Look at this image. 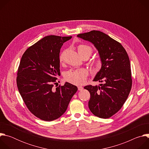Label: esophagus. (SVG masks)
<instances>
[{
    "mask_svg": "<svg viewBox=\"0 0 149 149\" xmlns=\"http://www.w3.org/2000/svg\"><path fill=\"white\" fill-rule=\"evenodd\" d=\"M78 90L79 91H82L83 90V87L82 86H78Z\"/></svg>",
    "mask_w": 149,
    "mask_h": 149,
    "instance_id": "esophagus-1",
    "label": "esophagus"
}]
</instances>
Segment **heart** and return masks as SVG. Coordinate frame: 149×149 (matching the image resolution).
<instances>
[{"label":"heart","mask_w":149,"mask_h":149,"mask_svg":"<svg viewBox=\"0 0 149 149\" xmlns=\"http://www.w3.org/2000/svg\"><path fill=\"white\" fill-rule=\"evenodd\" d=\"M78 51L79 54L89 52L90 54L92 52V48L86 45H79L78 47ZM65 54V51H63L59 55V61H62L64 59V56ZM101 65V62L100 61H97L95 62V66L96 68H98ZM88 75V72L86 70H70L67 72L65 74V79L68 82L75 84V85H81L86 81L87 77Z\"/></svg>","instance_id":"heart-1"}]
</instances>
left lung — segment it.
<instances>
[{"label":"left lung","instance_id":"left-lung-1","mask_svg":"<svg viewBox=\"0 0 149 149\" xmlns=\"http://www.w3.org/2000/svg\"><path fill=\"white\" fill-rule=\"evenodd\" d=\"M93 44L100 58L101 67L93 81L100 86H87L90 93L88 107L97 117L108 118L116 114L129 96L132 79L130 62L123 47L108 35L92 31L77 35Z\"/></svg>","mask_w":149,"mask_h":149}]
</instances>
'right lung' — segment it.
<instances>
[{
  "instance_id": "obj_1",
  "label": "right lung",
  "mask_w": 149,
  "mask_h": 149,
  "mask_svg": "<svg viewBox=\"0 0 149 149\" xmlns=\"http://www.w3.org/2000/svg\"><path fill=\"white\" fill-rule=\"evenodd\" d=\"M71 38L47 36L29 47L21 58L16 78L19 92L29 110L42 120L60 117L78 90L68 82L53 88L61 74L60 49Z\"/></svg>"
}]
</instances>
